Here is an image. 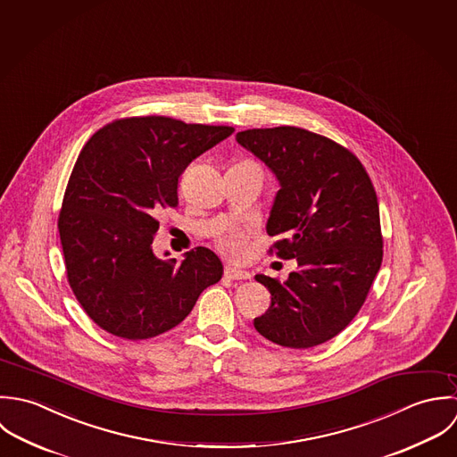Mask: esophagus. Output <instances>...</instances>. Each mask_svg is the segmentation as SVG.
Listing matches in <instances>:
<instances>
[{
  "label": "esophagus",
  "instance_id": "34e87169",
  "mask_svg": "<svg viewBox=\"0 0 457 457\" xmlns=\"http://www.w3.org/2000/svg\"><path fill=\"white\" fill-rule=\"evenodd\" d=\"M224 275H226V278H229V280H247V278H251L249 272L237 270V269H231V267H226Z\"/></svg>",
  "mask_w": 457,
  "mask_h": 457
}]
</instances>
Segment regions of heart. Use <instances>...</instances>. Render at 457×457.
Masks as SVG:
<instances>
[{
	"label": "heart",
	"instance_id": "heart-1",
	"mask_svg": "<svg viewBox=\"0 0 457 457\" xmlns=\"http://www.w3.org/2000/svg\"><path fill=\"white\" fill-rule=\"evenodd\" d=\"M244 164H251V166H254V168L260 171V168H258L256 164H253V162H244ZM260 173H262V171H260ZM217 244H219V249H220L229 260H242L244 254H245V249H247V235H245L244 231H240V229L229 231V233L222 235Z\"/></svg>",
	"mask_w": 457,
	"mask_h": 457
}]
</instances>
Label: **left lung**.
<instances>
[{
    "mask_svg": "<svg viewBox=\"0 0 457 457\" xmlns=\"http://www.w3.org/2000/svg\"><path fill=\"white\" fill-rule=\"evenodd\" d=\"M237 141L280 185L267 233L282 238L269 253L298 263L284 282L256 275L272 300L254 327L286 348L323 345L357 316L381 267L376 190L348 148L305 129H249Z\"/></svg>",
    "mask_w": 457,
    "mask_h": 457,
    "instance_id": "8db88e82",
    "label": "left lung"
}]
</instances>
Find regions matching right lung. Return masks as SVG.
<instances>
[{"label":"right lung","instance_id":"add662e5","mask_svg":"<svg viewBox=\"0 0 457 457\" xmlns=\"http://www.w3.org/2000/svg\"><path fill=\"white\" fill-rule=\"evenodd\" d=\"M233 132L226 125L132 116L107 123L81 150L58 229L69 284L102 330L130 341L161 336L220 280L222 263L210 249L162 262L152 242L157 213L179 206L185 168Z\"/></svg>","mask_w":457,"mask_h":457}]
</instances>
